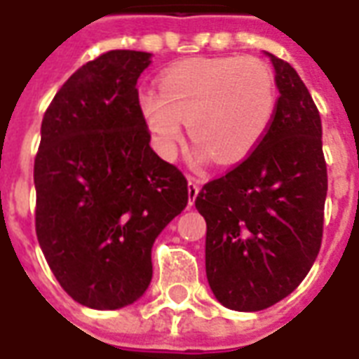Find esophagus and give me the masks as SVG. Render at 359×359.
Instances as JSON below:
<instances>
[{"label":"esophagus","instance_id":"obj_1","mask_svg":"<svg viewBox=\"0 0 359 359\" xmlns=\"http://www.w3.org/2000/svg\"><path fill=\"white\" fill-rule=\"evenodd\" d=\"M199 190H201V184H199L198 180L190 179L188 180V205H194V201H196V198H198Z\"/></svg>","mask_w":359,"mask_h":359}]
</instances>
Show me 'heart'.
Wrapping results in <instances>:
<instances>
[{
	"label": "heart",
	"mask_w": 359,
	"mask_h": 359,
	"mask_svg": "<svg viewBox=\"0 0 359 359\" xmlns=\"http://www.w3.org/2000/svg\"><path fill=\"white\" fill-rule=\"evenodd\" d=\"M139 107L161 156L171 158L186 122L201 158L237 163L269 130L277 88L269 65L252 56L186 60L161 76V92L149 90Z\"/></svg>",
	"instance_id": "heart-1"
}]
</instances>
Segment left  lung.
Here are the masks:
<instances>
[{"mask_svg": "<svg viewBox=\"0 0 359 359\" xmlns=\"http://www.w3.org/2000/svg\"><path fill=\"white\" fill-rule=\"evenodd\" d=\"M264 54L280 94L269 130L243 163L196 198L207 222L209 286L224 307L241 313L275 305L307 277L327 194L318 109L294 67Z\"/></svg>", "mask_w": 359, "mask_h": 359, "instance_id": "8db88e82", "label": "left lung"}]
</instances>
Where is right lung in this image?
I'll list each match as a JSON object with an SVG mask.
<instances>
[{
    "instance_id": "1",
    "label": "right lung",
    "mask_w": 359,
    "mask_h": 359,
    "mask_svg": "<svg viewBox=\"0 0 359 359\" xmlns=\"http://www.w3.org/2000/svg\"><path fill=\"white\" fill-rule=\"evenodd\" d=\"M152 54L111 50L54 95L34 168L35 231L60 286L84 307L135 303L152 245L188 203L179 169L150 149L137 79Z\"/></svg>"
}]
</instances>
